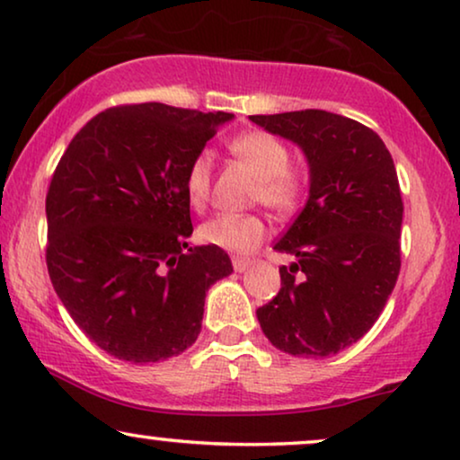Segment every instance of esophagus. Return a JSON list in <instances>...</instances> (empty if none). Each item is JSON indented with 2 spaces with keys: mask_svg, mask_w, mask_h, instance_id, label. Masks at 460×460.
Wrapping results in <instances>:
<instances>
[{
  "mask_svg": "<svg viewBox=\"0 0 460 460\" xmlns=\"http://www.w3.org/2000/svg\"><path fill=\"white\" fill-rule=\"evenodd\" d=\"M250 264H252L250 258H245V256H233V269H235L237 273H243V270L248 269Z\"/></svg>",
  "mask_w": 460,
  "mask_h": 460,
  "instance_id": "obj_1",
  "label": "esophagus"
}]
</instances>
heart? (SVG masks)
<instances>
[{
  "label": "heart",
  "mask_w": 460,
  "mask_h": 460,
  "mask_svg": "<svg viewBox=\"0 0 460 460\" xmlns=\"http://www.w3.org/2000/svg\"><path fill=\"white\" fill-rule=\"evenodd\" d=\"M229 150L235 158L258 177L254 199L277 215H289L306 196V174L289 164V147L277 135L267 131H248L229 141ZM212 156L199 152L185 172V191L193 206H204L210 198ZM269 227L258 215H231L221 212L199 227V237L206 243L248 254L267 237Z\"/></svg>",
  "instance_id": "obj_1"
}]
</instances>
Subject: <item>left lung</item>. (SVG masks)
Wrapping results in <instances>:
<instances>
[{
  "instance_id": "8db88e82",
  "label": "left lung",
  "mask_w": 460,
  "mask_h": 460,
  "mask_svg": "<svg viewBox=\"0 0 460 460\" xmlns=\"http://www.w3.org/2000/svg\"><path fill=\"white\" fill-rule=\"evenodd\" d=\"M306 154V206L275 250L292 254L281 289L256 310L264 335L304 358L332 357L379 319L400 273L402 196L392 154L360 122L325 110L254 114Z\"/></svg>"
}]
</instances>
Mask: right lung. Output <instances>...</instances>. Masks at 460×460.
Listing matches in <instances>:
<instances>
[{
  "instance_id": "obj_1",
  "label": "right lung",
  "mask_w": 460,
  "mask_h": 460,
  "mask_svg": "<svg viewBox=\"0 0 460 460\" xmlns=\"http://www.w3.org/2000/svg\"><path fill=\"white\" fill-rule=\"evenodd\" d=\"M231 119L158 102L114 106L62 154L45 198V262L64 308L110 357L146 365L187 350L206 292L233 273L217 245L187 248L185 191L187 166Z\"/></svg>"
}]
</instances>
